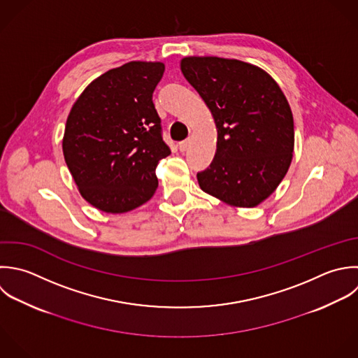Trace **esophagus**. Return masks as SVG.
<instances>
[{"mask_svg": "<svg viewBox=\"0 0 358 358\" xmlns=\"http://www.w3.org/2000/svg\"><path fill=\"white\" fill-rule=\"evenodd\" d=\"M189 145H191V141H189V139H185V141H182V142L178 143V149H180L181 152H185V150L189 148Z\"/></svg>", "mask_w": 358, "mask_h": 358, "instance_id": "34e87169", "label": "esophagus"}]
</instances>
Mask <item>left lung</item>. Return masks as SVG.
<instances>
[{
  "mask_svg": "<svg viewBox=\"0 0 358 358\" xmlns=\"http://www.w3.org/2000/svg\"><path fill=\"white\" fill-rule=\"evenodd\" d=\"M180 66L217 129L213 162L196 174L201 189L230 206H258L293 159L294 121L285 93L266 71L240 59L184 57Z\"/></svg>",
  "mask_w": 358,
  "mask_h": 358,
  "instance_id": "obj_1",
  "label": "left lung"
}]
</instances>
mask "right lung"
Listing matches in <instances>:
<instances>
[{"mask_svg":"<svg viewBox=\"0 0 358 358\" xmlns=\"http://www.w3.org/2000/svg\"><path fill=\"white\" fill-rule=\"evenodd\" d=\"M163 62L131 61L92 80L73 103L62 152L85 201L125 213L156 192V167L171 152L163 142L152 94Z\"/></svg>","mask_w":358,"mask_h":358,"instance_id":"add662e5","label":"right lung"}]
</instances>
